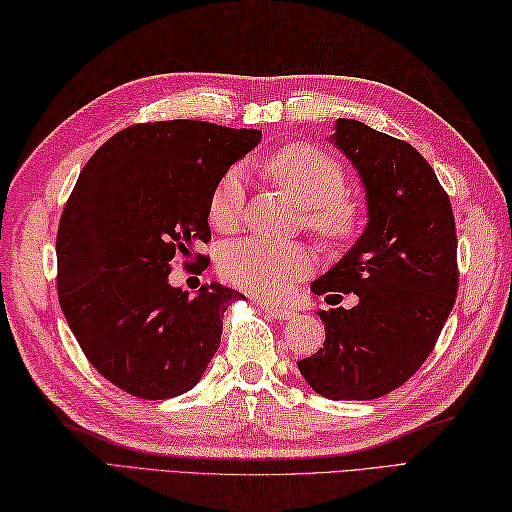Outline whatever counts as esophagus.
<instances>
[{
	"label": "esophagus",
	"mask_w": 512,
	"mask_h": 512,
	"mask_svg": "<svg viewBox=\"0 0 512 512\" xmlns=\"http://www.w3.org/2000/svg\"><path fill=\"white\" fill-rule=\"evenodd\" d=\"M259 308H262L268 314V317H273L277 321L295 319V310L284 308V306H270V303H266V301H259Z\"/></svg>",
	"instance_id": "esophagus-1"
}]
</instances>
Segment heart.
Returning <instances> with one entry per match:
<instances>
[{
    "label": "heart",
    "instance_id": "b5f03b06",
    "mask_svg": "<svg viewBox=\"0 0 512 512\" xmlns=\"http://www.w3.org/2000/svg\"><path fill=\"white\" fill-rule=\"evenodd\" d=\"M262 171L299 204L310 206L308 222L325 239H345L356 231V206L343 193V169L310 145H288L262 162ZM244 209V173L228 169L215 184L209 202V220L220 231L237 226ZM312 255L295 242L239 239L220 255V273L233 286L262 297H281L306 277Z\"/></svg>",
    "mask_w": 512,
    "mask_h": 512
}]
</instances>
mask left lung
<instances>
[{"label":"left lung","instance_id":"left-lung-1","mask_svg":"<svg viewBox=\"0 0 512 512\" xmlns=\"http://www.w3.org/2000/svg\"><path fill=\"white\" fill-rule=\"evenodd\" d=\"M328 140L361 178L367 224L310 290L358 301L319 312L325 343L297 367L323 398L372 400L416 374L436 347L458 295V237L449 195L409 143L354 118H336Z\"/></svg>","mask_w":512,"mask_h":512}]
</instances>
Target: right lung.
Listing matches in <instances>:
<instances>
[{"instance_id": "add662e5", "label": "right lung", "mask_w": 512, "mask_h": 512, "mask_svg": "<svg viewBox=\"0 0 512 512\" xmlns=\"http://www.w3.org/2000/svg\"><path fill=\"white\" fill-rule=\"evenodd\" d=\"M259 140L204 121L134 125L79 173L59 222V303L96 372L127 394L165 400L198 385L226 308L246 299L215 281L191 297L169 275L209 242L215 184Z\"/></svg>"}]
</instances>
